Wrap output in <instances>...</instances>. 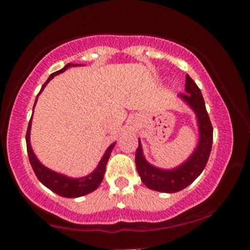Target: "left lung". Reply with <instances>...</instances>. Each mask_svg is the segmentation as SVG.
Here are the masks:
<instances>
[{"label": "left lung", "instance_id": "obj_1", "mask_svg": "<svg viewBox=\"0 0 250 250\" xmlns=\"http://www.w3.org/2000/svg\"><path fill=\"white\" fill-rule=\"evenodd\" d=\"M186 93L180 96L190 105L195 111L199 122L200 141L197 148L183 165L171 170H163L146 161L142 154L141 143L139 141V148L136 149L135 163L137 173L142 182L149 189L162 191V193H176L188 187L199 175L202 173L207 165L209 155L213 145V125L206 109L205 100L201 94L200 88L189 75H186Z\"/></svg>", "mask_w": 250, "mask_h": 250}]
</instances>
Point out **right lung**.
Listing matches in <instances>:
<instances>
[{
    "label": "right lung",
    "mask_w": 250,
    "mask_h": 250,
    "mask_svg": "<svg viewBox=\"0 0 250 250\" xmlns=\"http://www.w3.org/2000/svg\"><path fill=\"white\" fill-rule=\"evenodd\" d=\"M70 65L71 63H68V64L65 65L64 68H62L61 70H57L55 73L51 74V75L48 77V80L45 81L44 84L42 85L40 93H41L43 88L47 85V83L49 82L54 76H56L57 74L60 73H63V71L67 69V68H69ZM73 65H76V64H73ZM37 99L35 100V103ZM30 127H31V119L29 121V125H28L27 134H25V142H27V150H28V156H29L30 165L31 167H33L34 173H35L40 182H42L43 185H44L47 188H49L51 191H54V193H56L57 195H60V196H63V197H80V196H83V195L91 193V191H94L95 189L99 188V186L101 185L103 180V175H104V171H105V166H107V162L109 157H110L111 150H113L115 143H113V145L107 149V151H105L104 155H103L101 162L99 163V166H97V168L93 171V173L90 175H87L85 177H81V179H71V177H67L64 176V175L57 174L55 171L45 168L44 166L40 163L39 160L36 159L35 154H34L33 149L30 147V139H29Z\"/></svg>",
    "instance_id": "add662e5"
}]
</instances>
